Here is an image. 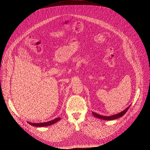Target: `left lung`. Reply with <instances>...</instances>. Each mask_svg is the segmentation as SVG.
<instances>
[{"label": "left lung", "instance_id": "left-lung-1", "mask_svg": "<svg viewBox=\"0 0 150 150\" xmlns=\"http://www.w3.org/2000/svg\"><path fill=\"white\" fill-rule=\"evenodd\" d=\"M131 105H129L128 107H127L126 109H125L124 111H121V112L119 113V114H116L114 115H112V116H102V115H100V114H96L95 112H92V114L94 116H95L97 118H98L100 119H102V120H114V119H118L120 117H122L125 114L127 111H128V110L129 109V108L130 107Z\"/></svg>", "mask_w": 150, "mask_h": 150}]
</instances>
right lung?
Returning <instances> with one entry per match:
<instances>
[{
  "mask_svg": "<svg viewBox=\"0 0 150 150\" xmlns=\"http://www.w3.org/2000/svg\"><path fill=\"white\" fill-rule=\"evenodd\" d=\"M61 119L60 117H57L56 119L52 120L51 121H48V122H40V123H32L28 122L29 124H30L32 126L34 127H47V126H50L52 124H54V123L57 122V121H59Z\"/></svg>",
  "mask_w": 150,
  "mask_h": 150,
  "instance_id": "obj_1",
  "label": "right lung"
}]
</instances>
